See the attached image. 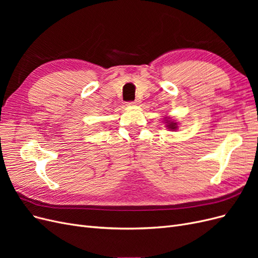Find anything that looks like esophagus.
I'll return each instance as SVG.
<instances>
[{
	"label": "esophagus",
	"instance_id": "esophagus-1",
	"mask_svg": "<svg viewBox=\"0 0 258 258\" xmlns=\"http://www.w3.org/2000/svg\"><path fill=\"white\" fill-rule=\"evenodd\" d=\"M140 103H141V102H140L139 100H136V101H132V102H129L130 105H139Z\"/></svg>",
	"mask_w": 258,
	"mask_h": 258
}]
</instances>
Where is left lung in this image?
<instances>
[{"label":"left lung","instance_id":"1","mask_svg":"<svg viewBox=\"0 0 258 258\" xmlns=\"http://www.w3.org/2000/svg\"><path fill=\"white\" fill-rule=\"evenodd\" d=\"M166 123H167V127L171 130H176L177 129V123L174 121H171L170 118H167L166 117Z\"/></svg>","mask_w":258,"mask_h":258}]
</instances>
